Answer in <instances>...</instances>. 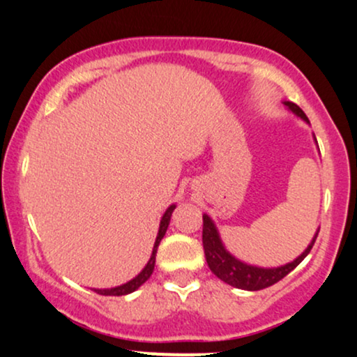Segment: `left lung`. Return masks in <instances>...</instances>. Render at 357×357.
<instances>
[{
    "label": "left lung",
    "instance_id": "8db88e82",
    "mask_svg": "<svg viewBox=\"0 0 357 357\" xmlns=\"http://www.w3.org/2000/svg\"><path fill=\"white\" fill-rule=\"evenodd\" d=\"M285 105L292 112H296L298 117H302L307 121V116L304 114L298 105L294 104V102H285ZM315 238L314 236L312 243L305 248V252L302 253L301 257H297L296 260L290 261V264L284 265V267L277 268H258L252 267V265L243 264V261L236 260L235 257H231L230 253L227 252L221 243L218 231H216L215 225L210 220V216L203 215V248H204V257H206L208 267L220 280H223L225 284L236 287V289L243 290H261L267 289V287L277 284L278 280H282L285 275H289L294 268L301 264L304 258L309 255V252L312 250Z\"/></svg>",
    "mask_w": 357,
    "mask_h": 357
}]
</instances>
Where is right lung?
Segmentation results:
<instances>
[{
  "label": "right lung",
  "mask_w": 357,
  "mask_h": 357,
  "mask_svg": "<svg viewBox=\"0 0 357 357\" xmlns=\"http://www.w3.org/2000/svg\"><path fill=\"white\" fill-rule=\"evenodd\" d=\"M174 204H171L169 208H167L165 216H162L161 220V225H159V233H158V238H155V243H154V248H153V255H151L149 261H147V265L144 267V270H142L141 273L136 278H132L130 282H127V284L121 285V287H116V289H104V290H99L96 289L93 292L100 294V296H126V294H130L134 292V290L139 289L144 282L147 280V278L151 277V273H153L154 270V264H155V252H158V245L161 243L162 236H165V233L167 230V225H169V220H171V215H173L174 211Z\"/></svg>",
  "instance_id": "1"
}]
</instances>
